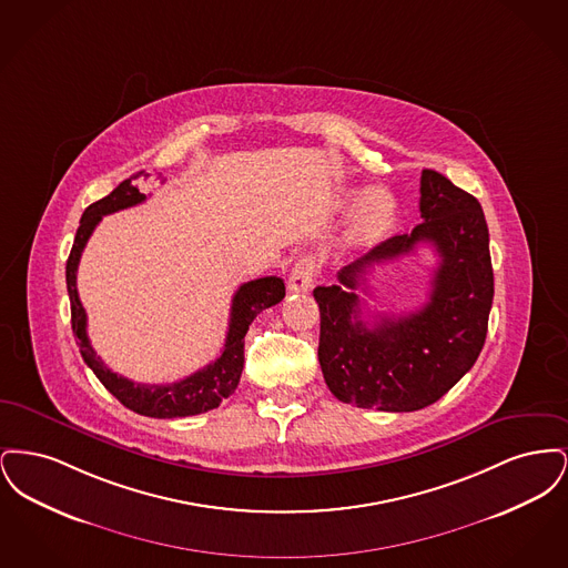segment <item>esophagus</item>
<instances>
[{
	"label": "esophagus",
	"instance_id": "obj_1",
	"mask_svg": "<svg viewBox=\"0 0 568 568\" xmlns=\"http://www.w3.org/2000/svg\"><path fill=\"white\" fill-rule=\"evenodd\" d=\"M317 274V264L313 255H302L290 272V292H308L313 287V278Z\"/></svg>",
	"mask_w": 568,
	"mask_h": 568
}]
</instances>
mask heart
Returning a JSON list of instances; mask_svg holds the SVG:
<instances>
[{"label": "heart", "mask_w": 568, "mask_h": 568, "mask_svg": "<svg viewBox=\"0 0 568 568\" xmlns=\"http://www.w3.org/2000/svg\"><path fill=\"white\" fill-rule=\"evenodd\" d=\"M357 199L361 202L353 209L352 236L357 243H377L389 232L394 223V215H396L394 202L385 191L381 190L368 191V193L352 190L345 197L349 204Z\"/></svg>", "instance_id": "obj_1"}]
</instances>
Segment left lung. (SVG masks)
<instances>
[{
	"label": "left lung",
	"instance_id": "obj_1",
	"mask_svg": "<svg viewBox=\"0 0 568 568\" xmlns=\"http://www.w3.org/2000/svg\"><path fill=\"white\" fill-rule=\"evenodd\" d=\"M422 223L377 244L315 287L320 364L329 392L347 405L389 413L419 410L445 396L484 349L494 297L489 234L481 204L436 170L422 172ZM430 242L439 255L429 302L415 314L361 320L354 290L368 267Z\"/></svg>",
	"mask_w": 568,
	"mask_h": 568
}]
</instances>
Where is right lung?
Masks as SVG:
<instances>
[{"label": "right lung", "mask_w": 568, "mask_h": 568, "mask_svg": "<svg viewBox=\"0 0 568 568\" xmlns=\"http://www.w3.org/2000/svg\"><path fill=\"white\" fill-rule=\"evenodd\" d=\"M142 174L144 172H138L132 179L123 181L106 197L93 202L82 215L81 225L77 230V239H74L68 264H65V283H68V296H70V311H72V332L79 338L84 364L95 373V377L102 381V385L121 405L128 406L138 415L158 417V419L187 417V415H197V413H206L211 408H216L223 398L234 394V389L239 387L241 375H243L244 334H246L248 325L253 324V320L264 308H271L285 297V283L278 276H264V278H255V281H248L241 285L232 300L230 327H227L223 352L215 362L200 368L190 377L181 378L176 383L146 385V383H135V381L112 373L109 366L102 362V357L95 355L91 343H89L87 313L82 308L81 297L77 292V271H79L82 248L89 241V236L93 234L95 225L102 221V216L130 209V206H135L146 200V195L140 193L132 183ZM144 176H149V174H144Z\"/></svg>", "instance_id": "1"}]
</instances>
